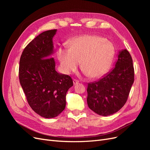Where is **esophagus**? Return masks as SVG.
Masks as SVG:
<instances>
[{
    "label": "esophagus",
    "instance_id": "1",
    "mask_svg": "<svg viewBox=\"0 0 150 150\" xmlns=\"http://www.w3.org/2000/svg\"><path fill=\"white\" fill-rule=\"evenodd\" d=\"M79 83V81L78 80H77L76 79H73V84H74V85H76L77 84H78Z\"/></svg>",
    "mask_w": 150,
    "mask_h": 150
}]
</instances>
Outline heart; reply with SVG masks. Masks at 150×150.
<instances>
[{
	"label": "heart",
	"instance_id": "obj_1",
	"mask_svg": "<svg viewBox=\"0 0 150 150\" xmlns=\"http://www.w3.org/2000/svg\"><path fill=\"white\" fill-rule=\"evenodd\" d=\"M115 54L111 42L99 35H84L72 40L70 49H59L57 56L66 73L76 71L81 62V68L86 76L96 79L110 69Z\"/></svg>",
	"mask_w": 150,
	"mask_h": 150
}]
</instances>
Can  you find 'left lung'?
Instances as JSON below:
<instances>
[{"instance_id":"left-lung-1","label":"left lung","mask_w":150,"mask_h":150,"mask_svg":"<svg viewBox=\"0 0 150 150\" xmlns=\"http://www.w3.org/2000/svg\"><path fill=\"white\" fill-rule=\"evenodd\" d=\"M134 79L132 57L126 49L122 50L114 69L99 81L88 84L89 108L104 116L117 112L127 101Z\"/></svg>"}]
</instances>
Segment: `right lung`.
<instances>
[{"instance_id": "right-lung-1", "label": "right lung", "mask_w": 150, "mask_h": 150, "mask_svg": "<svg viewBox=\"0 0 150 150\" xmlns=\"http://www.w3.org/2000/svg\"><path fill=\"white\" fill-rule=\"evenodd\" d=\"M56 29L40 34L27 46L20 58L19 78L29 106L46 118L57 116L66 107V93L73 86L68 75L58 73L53 53Z\"/></svg>"}]
</instances>
